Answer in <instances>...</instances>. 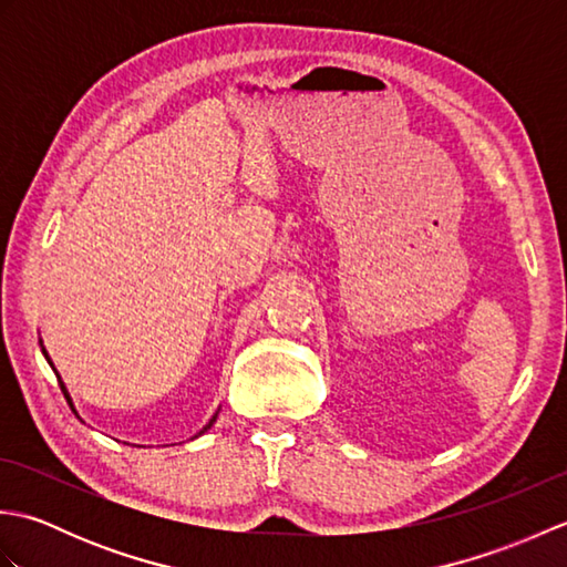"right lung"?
I'll use <instances>...</instances> for the list:
<instances>
[{
    "instance_id": "obj_1",
    "label": "right lung",
    "mask_w": 567,
    "mask_h": 567,
    "mask_svg": "<svg viewBox=\"0 0 567 567\" xmlns=\"http://www.w3.org/2000/svg\"><path fill=\"white\" fill-rule=\"evenodd\" d=\"M41 343V351H43V355H45V360H48V365H51L53 368V363H51V355H48L45 353V348H43V341H39ZM53 372H55V368H53ZM55 378H58V382H60V390H63V394H65V400H68V404H70V409H72V412H75V404H72V400H70V394H68V390H65V384H63V380H60V375H58V372H55ZM78 414V412H75ZM214 421H216V414L209 419V424L207 426H204L202 431H199V436H202V433L204 431H207V429H212V424H214Z\"/></svg>"
}]
</instances>
